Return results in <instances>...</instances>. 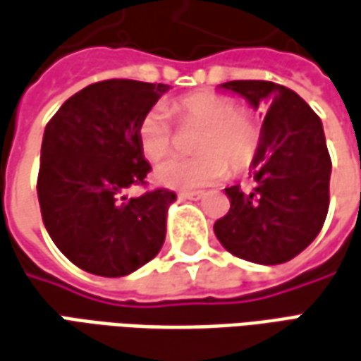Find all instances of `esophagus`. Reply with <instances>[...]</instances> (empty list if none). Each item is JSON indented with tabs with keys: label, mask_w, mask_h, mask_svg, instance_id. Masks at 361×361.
Wrapping results in <instances>:
<instances>
[{
	"label": "esophagus",
	"mask_w": 361,
	"mask_h": 361,
	"mask_svg": "<svg viewBox=\"0 0 361 361\" xmlns=\"http://www.w3.org/2000/svg\"><path fill=\"white\" fill-rule=\"evenodd\" d=\"M205 193L203 191H181L180 197L181 200H201Z\"/></svg>",
	"instance_id": "esophagus-1"
}]
</instances>
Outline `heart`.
<instances>
[{
    "label": "heart",
    "instance_id": "obj_1",
    "mask_svg": "<svg viewBox=\"0 0 361 361\" xmlns=\"http://www.w3.org/2000/svg\"><path fill=\"white\" fill-rule=\"evenodd\" d=\"M181 124L201 126L193 140L195 156H171L158 164L154 180L173 190H195L223 180L229 168L247 170L263 146V124L249 109H237L227 94L197 90L171 104ZM136 142L148 160L164 158L171 149L173 132L166 110L152 106L138 120Z\"/></svg>",
    "mask_w": 361,
    "mask_h": 361
}]
</instances>
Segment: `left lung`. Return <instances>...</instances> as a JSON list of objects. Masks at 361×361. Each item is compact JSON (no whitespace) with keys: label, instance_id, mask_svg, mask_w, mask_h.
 Segmentation results:
<instances>
[{"label":"left lung","instance_id":"1","mask_svg":"<svg viewBox=\"0 0 361 361\" xmlns=\"http://www.w3.org/2000/svg\"><path fill=\"white\" fill-rule=\"evenodd\" d=\"M223 88L264 104L263 146L251 190L231 185L229 213L213 231L227 251L257 264H281L314 241L330 205L332 160L316 112L294 90L271 80H229Z\"/></svg>","mask_w":361,"mask_h":361}]
</instances>
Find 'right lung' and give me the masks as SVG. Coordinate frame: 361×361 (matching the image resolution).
<instances>
[{
    "instance_id": "add662e5",
    "label": "right lung",
    "mask_w": 361,
    "mask_h": 361,
    "mask_svg": "<svg viewBox=\"0 0 361 361\" xmlns=\"http://www.w3.org/2000/svg\"><path fill=\"white\" fill-rule=\"evenodd\" d=\"M128 78L78 90L49 120L37 178L47 233L73 264L98 276H126L166 239L170 190L126 197L152 168L136 142L140 116L168 90Z\"/></svg>"
}]
</instances>
